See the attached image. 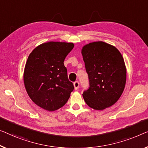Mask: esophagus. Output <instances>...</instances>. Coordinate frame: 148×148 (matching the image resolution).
I'll use <instances>...</instances> for the list:
<instances>
[{
  "instance_id": "1",
  "label": "esophagus",
  "mask_w": 148,
  "mask_h": 148,
  "mask_svg": "<svg viewBox=\"0 0 148 148\" xmlns=\"http://www.w3.org/2000/svg\"><path fill=\"white\" fill-rule=\"evenodd\" d=\"M74 86L75 90H78L79 88V86H80V83H79L78 81H76L74 83Z\"/></svg>"
}]
</instances>
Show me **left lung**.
<instances>
[{
  "instance_id": "1",
  "label": "left lung",
  "mask_w": 148,
  "mask_h": 148,
  "mask_svg": "<svg viewBox=\"0 0 148 148\" xmlns=\"http://www.w3.org/2000/svg\"><path fill=\"white\" fill-rule=\"evenodd\" d=\"M82 54L89 79L83 92L88 106L102 110L114 104L122 95L126 81L124 60L114 46L94 42L84 46Z\"/></svg>"
}]
</instances>
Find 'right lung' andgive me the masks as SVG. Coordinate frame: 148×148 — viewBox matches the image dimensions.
<instances>
[{"label": "right lung", "mask_w": 148, "mask_h": 148, "mask_svg": "<svg viewBox=\"0 0 148 148\" xmlns=\"http://www.w3.org/2000/svg\"><path fill=\"white\" fill-rule=\"evenodd\" d=\"M73 48V43L49 42L37 46L28 56L24 82L28 96L42 108L48 111L60 108L74 90L64 64Z\"/></svg>", "instance_id": "add662e5"}]
</instances>
